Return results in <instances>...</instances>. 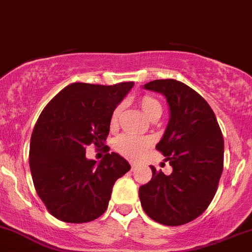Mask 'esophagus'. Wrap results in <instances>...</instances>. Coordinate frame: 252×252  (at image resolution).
<instances>
[{"label": "esophagus", "mask_w": 252, "mask_h": 252, "mask_svg": "<svg viewBox=\"0 0 252 252\" xmlns=\"http://www.w3.org/2000/svg\"><path fill=\"white\" fill-rule=\"evenodd\" d=\"M137 166H138V163H136V162H131V168H132V170L136 168Z\"/></svg>", "instance_id": "esophagus-1"}]
</instances>
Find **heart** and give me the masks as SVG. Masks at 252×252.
I'll return each mask as SVG.
<instances>
[{
	"mask_svg": "<svg viewBox=\"0 0 252 252\" xmlns=\"http://www.w3.org/2000/svg\"><path fill=\"white\" fill-rule=\"evenodd\" d=\"M139 104L142 110L144 112V114L148 116L150 120H154V119H158L162 114V105L156 98L154 97L143 96L142 98L139 99ZM121 109H123V105H118L115 108L114 112H113L112 118H110V123L112 125H116L119 120V116H120ZM151 140L147 137H140L136 136V134L131 133H124L121 134L120 137H118L114 142V148L116 151L121 154V155L127 156V158H137L138 156H140V154L150 147Z\"/></svg>",
	"mask_w": 252,
	"mask_h": 252,
	"instance_id": "1",
	"label": "heart"
}]
</instances>
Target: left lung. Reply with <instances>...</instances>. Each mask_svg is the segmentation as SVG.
<instances>
[{
    "label": "left lung",
    "mask_w": 252,
    "mask_h": 252,
    "mask_svg": "<svg viewBox=\"0 0 252 252\" xmlns=\"http://www.w3.org/2000/svg\"><path fill=\"white\" fill-rule=\"evenodd\" d=\"M144 89L162 94L168 103V125L156 149L173 172L166 175L151 166L153 178L139 188V199L154 221L180 226L204 213L215 196L223 169V137L210 105L186 84L158 79Z\"/></svg>",
    "instance_id": "1"
}]
</instances>
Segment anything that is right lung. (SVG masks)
<instances>
[{
	"label": "right lung",
	"instance_id": "obj_1",
	"mask_svg": "<svg viewBox=\"0 0 252 252\" xmlns=\"http://www.w3.org/2000/svg\"><path fill=\"white\" fill-rule=\"evenodd\" d=\"M132 88L133 82L73 83L40 113L30 143V169L37 194L59 220L83 223L99 218L115 181L131 169L116 153H107L98 163L88 159L85 148L104 145L113 112Z\"/></svg>",
	"mask_w": 252,
	"mask_h": 252
}]
</instances>
